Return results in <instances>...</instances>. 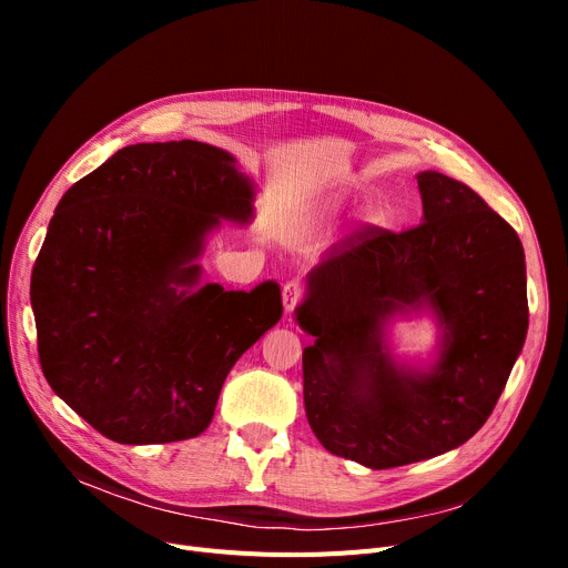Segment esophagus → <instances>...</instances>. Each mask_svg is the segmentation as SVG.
<instances>
[{"label":"esophagus","mask_w":568,"mask_h":568,"mask_svg":"<svg viewBox=\"0 0 568 568\" xmlns=\"http://www.w3.org/2000/svg\"><path fill=\"white\" fill-rule=\"evenodd\" d=\"M302 296H304V285L300 281L285 283V287H283V306H285V311L292 313L296 308V304L302 302Z\"/></svg>","instance_id":"34e87169"}]
</instances>
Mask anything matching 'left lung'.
<instances>
[{"instance_id":"obj_1","label":"left lung","mask_w":568,"mask_h":568,"mask_svg":"<svg viewBox=\"0 0 568 568\" xmlns=\"http://www.w3.org/2000/svg\"><path fill=\"white\" fill-rule=\"evenodd\" d=\"M424 219L368 227L308 274L294 311L304 347V405L326 452L371 469L435 458L479 430L525 345L527 276L516 230L469 186L416 174ZM428 310L440 343L428 367L400 363L394 316Z\"/></svg>"}]
</instances>
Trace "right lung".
Masks as SVG:
<instances>
[{
	"label": "right lung",
	"mask_w": 568,
	"mask_h": 568,
	"mask_svg": "<svg viewBox=\"0 0 568 568\" xmlns=\"http://www.w3.org/2000/svg\"><path fill=\"white\" fill-rule=\"evenodd\" d=\"M255 184L206 142H140L59 200L32 272L52 392L119 444L206 430L223 382L283 315L281 287L202 283L221 221H253Z\"/></svg>",
	"instance_id": "right-lung-1"
}]
</instances>
